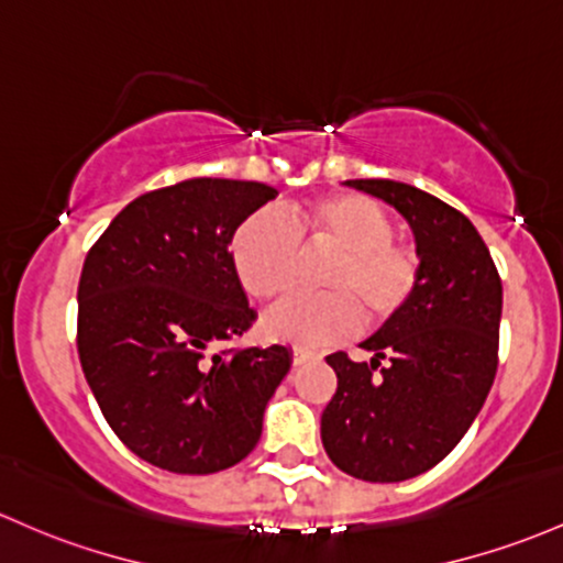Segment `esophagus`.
I'll use <instances>...</instances> for the list:
<instances>
[{"label":"esophagus","instance_id":"obj_1","mask_svg":"<svg viewBox=\"0 0 563 563\" xmlns=\"http://www.w3.org/2000/svg\"><path fill=\"white\" fill-rule=\"evenodd\" d=\"M312 357H314V352H310V350H294L291 361H294V366H301V363L312 361Z\"/></svg>","mask_w":563,"mask_h":563}]
</instances>
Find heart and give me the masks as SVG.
<instances>
[{
    "label": "heart",
    "mask_w": 563,
    "mask_h": 563,
    "mask_svg": "<svg viewBox=\"0 0 563 563\" xmlns=\"http://www.w3.org/2000/svg\"><path fill=\"white\" fill-rule=\"evenodd\" d=\"M294 224L253 216L232 238V262L253 299H283L296 286L301 253H333L318 277L325 294L283 301L264 333L296 347H323L361 329L393 323L422 288V258L398 243L385 208L361 195H323L294 208Z\"/></svg>",
    "instance_id": "1"
}]
</instances>
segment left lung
Wrapping results in <instances>:
<instances>
[{"instance_id": "1", "label": "left lung", "mask_w": 563, "mask_h": 563, "mask_svg": "<svg viewBox=\"0 0 563 563\" xmlns=\"http://www.w3.org/2000/svg\"><path fill=\"white\" fill-rule=\"evenodd\" d=\"M409 221L422 258V288L393 323L325 357L336 393L320 417L333 465L352 478L395 484L430 471L462 441L497 374L503 280L465 213L390 178L347 181Z\"/></svg>"}]
</instances>
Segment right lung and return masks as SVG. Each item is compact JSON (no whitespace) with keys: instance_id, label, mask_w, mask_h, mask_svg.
Masks as SVG:
<instances>
[{"instance_id":"right-lung-1","label":"right lung","mask_w":563,"mask_h":563,"mask_svg":"<svg viewBox=\"0 0 563 563\" xmlns=\"http://www.w3.org/2000/svg\"><path fill=\"white\" fill-rule=\"evenodd\" d=\"M275 197L258 181L189 178L135 197L88 251L79 363L109 428L154 467L219 473L262 438L291 350L211 347L256 320L230 243Z\"/></svg>"}]
</instances>
